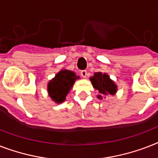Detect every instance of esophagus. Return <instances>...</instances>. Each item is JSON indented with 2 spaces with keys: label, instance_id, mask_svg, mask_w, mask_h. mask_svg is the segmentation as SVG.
I'll list each match as a JSON object with an SVG mask.
<instances>
[{
  "label": "esophagus",
  "instance_id": "34e87169",
  "mask_svg": "<svg viewBox=\"0 0 158 158\" xmlns=\"http://www.w3.org/2000/svg\"><path fill=\"white\" fill-rule=\"evenodd\" d=\"M80 74H81V76L83 77V78H86L87 70H81V72H80Z\"/></svg>",
  "mask_w": 158,
  "mask_h": 158
}]
</instances>
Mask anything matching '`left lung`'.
<instances>
[{
  "label": "left lung",
  "instance_id": "obj_1",
  "mask_svg": "<svg viewBox=\"0 0 158 158\" xmlns=\"http://www.w3.org/2000/svg\"><path fill=\"white\" fill-rule=\"evenodd\" d=\"M92 84L95 89L98 90L99 94L98 98L102 99L105 95H115L117 91V86L110 79V76L106 74H102V72H97L94 76L90 78Z\"/></svg>",
  "mask_w": 158,
  "mask_h": 158
}]
</instances>
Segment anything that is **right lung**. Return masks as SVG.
Masks as SVG:
<instances>
[{
	"mask_svg": "<svg viewBox=\"0 0 158 158\" xmlns=\"http://www.w3.org/2000/svg\"><path fill=\"white\" fill-rule=\"evenodd\" d=\"M79 79V76H77L71 70L62 69L58 72L48 84V91L51 98L56 103L63 102L75 80Z\"/></svg>",
	"mask_w": 158,
	"mask_h": 158,
	"instance_id": "obj_1",
	"label": "right lung"
}]
</instances>
